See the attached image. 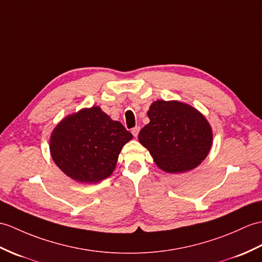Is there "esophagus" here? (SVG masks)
Listing matches in <instances>:
<instances>
[{
    "label": "esophagus",
    "instance_id": "esophagus-1",
    "mask_svg": "<svg viewBox=\"0 0 262 262\" xmlns=\"http://www.w3.org/2000/svg\"><path fill=\"white\" fill-rule=\"evenodd\" d=\"M138 133H139V127H138V126L134 127V128L132 129V134H133V135H134V137H137Z\"/></svg>",
    "mask_w": 262,
    "mask_h": 262
}]
</instances>
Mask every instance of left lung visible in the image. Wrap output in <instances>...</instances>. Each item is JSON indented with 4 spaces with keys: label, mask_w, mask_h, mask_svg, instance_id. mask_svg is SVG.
I'll return each mask as SVG.
<instances>
[{
    "label": "left lung",
    "mask_w": 262,
    "mask_h": 262,
    "mask_svg": "<svg viewBox=\"0 0 262 262\" xmlns=\"http://www.w3.org/2000/svg\"><path fill=\"white\" fill-rule=\"evenodd\" d=\"M147 116L149 123L139 132L138 141L162 171H191L209 155L213 132L196 108L178 100H156Z\"/></svg>",
    "instance_id": "1"
}]
</instances>
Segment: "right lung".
<instances>
[{"instance_id":"1","label":"right lung","mask_w":262,"mask_h":262,"mask_svg":"<svg viewBox=\"0 0 262 262\" xmlns=\"http://www.w3.org/2000/svg\"><path fill=\"white\" fill-rule=\"evenodd\" d=\"M132 138L119 121L93 106L60 120L49 147L53 162L68 178L96 184L113 174L121 148Z\"/></svg>"}]
</instances>
